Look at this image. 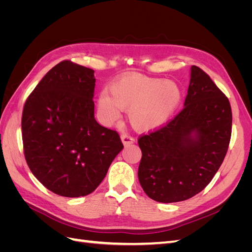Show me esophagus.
Listing matches in <instances>:
<instances>
[{
  "mask_svg": "<svg viewBox=\"0 0 252 252\" xmlns=\"http://www.w3.org/2000/svg\"><path fill=\"white\" fill-rule=\"evenodd\" d=\"M121 139H122V142H123V144L125 145V146H127V145H130L132 143H134V139L133 136L129 135L127 133H123L121 135Z\"/></svg>",
  "mask_w": 252,
  "mask_h": 252,
  "instance_id": "1",
  "label": "esophagus"
}]
</instances>
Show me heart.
I'll list each match as a JSON object with an SVG mask.
<instances>
[{"mask_svg":"<svg viewBox=\"0 0 252 252\" xmlns=\"http://www.w3.org/2000/svg\"><path fill=\"white\" fill-rule=\"evenodd\" d=\"M110 96L98 98V111L110 123L120 117V108L128 111L131 125L148 131L164 125L179 107L182 91L177 84L142 74H130L112 84Z\"/></svg>","mask_w":252,"mask_h":252,"instance_id":"obj_1","label":"heart"}]
</instances>
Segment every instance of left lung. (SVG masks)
I'll use <instances>...</instances> for the list:
<instances>
[{
    "label": "left lung",
    "instance_id": "1",
    "mask_svg": "<svg viewBox=\"0 0 252 252\" xmlns=\"http://www.w3.org/2000/svg\"><path fill=\"white\" fill-rule=\"evenodd\" d=\"M231 129L228 97L200 67L191 66L184 107L165 125L139 136L138 175L145 193L174 203L201 192L224 161Z\"/></svg>",
    "mask_w": 252,
    "mask_h": 252
}]
</instances>
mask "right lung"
<instances>
[{
    "mask_svg": "<svg viewBox=\"0 0 252 252\" xmlns=\"http://www.w3.org/2000/svg\"><path fill=\"white\" fill-rule=\"evenodd\" d=\"M94 70L62 61L45 74L22 113L23 149L34 177L53 193H91L124 148L94 119Z\"/></svg>",
    "mask_w": 252,
    "mask_h": 252,
    "instance_id": "obj_1",
    "label": "right lung"
}]
</instances>
